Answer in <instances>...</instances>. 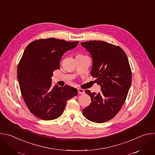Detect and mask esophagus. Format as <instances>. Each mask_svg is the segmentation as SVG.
I'll return each instance as SVG.
<instances>
[{
	"mask_svg": "<svg viewBox=\"0 0 155 155\" xmlns=\"http://www.w3.org/2000/svg\"><path fill=\"white\" fill-rule=\"evenodd\" d=\"M78 93L79 94H83L84 93V91L82 89H78Z\"/></svg>",
	"mask_w": 155,
	"mask_h": 155,
	"instance_id": "34e87169",
	"label": "esophagus"
}]
</instances>
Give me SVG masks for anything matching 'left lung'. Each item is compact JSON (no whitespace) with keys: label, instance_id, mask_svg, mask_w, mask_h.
I'll use <instances>...</instances> for the list:
<instances>
[{"label":"left lung","instance_id":"left-lung-1","mask_svg":"<svg viewBox=\"0 0 155 155\" xmlns=\"http://www.w3.org/2000/svg\"><path fill=\"white\" fill-rule=\"evenodd\" d=\"M92 60L91 75L101 86L96 94L86 90L91 98L83 116L95 123L106 122L116 116L124 105L131 84L132 73L127 56L122 48L102 41L81 43Z\"/></svg>","mask_w":155,"mask_h":155}]
</instances>
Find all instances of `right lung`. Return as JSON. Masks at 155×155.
Masks as SVG:
<instances>
[{
  "instance_id": "obj_1",
  "label": "right lung",
  "mask_w": 155,
  "mask_h": 155,
  "mask_svg": "<svg viewBox=\"0 0 155 155\" xmlns=\"http://www.w3.org/2000/svg\"><path fill=\"white\" fill-rule=\"evenodd\" d=\"M78 44L51 38L35 40L25 48L17 77L25 104L37 117L44 120L57 119L67 101L77 95V89L66 84L51 87V77L54 71L60 69L63 54Z\"/></svg>"
}]
</instances>
